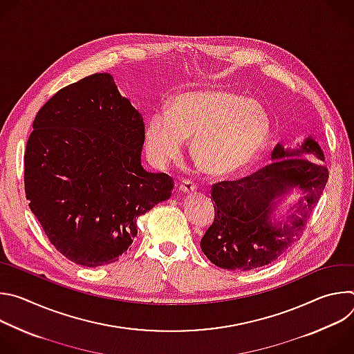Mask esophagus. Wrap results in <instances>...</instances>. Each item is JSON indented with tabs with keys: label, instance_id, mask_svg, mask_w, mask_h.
I'll return each instance as SVG.
<instances>
[{
	"label": "esophagus",
	"instance_id": "esophagus-1",
	"mask_svg": "<svg viewBox=\"0 0 354 354\" xmlns=\"http://www.w3.org/2000/svg\"><path fill=\"white\" fill-rule=\"evenodd\" d=\"M179 189H180L183 193L190 194V193H193V192L197 189V185H196L193 180H190V179H183L182 183H180V186H179Z\"/></svg>",
	"mask_w": 354,
	"mask_h": 354
}]
</instances>
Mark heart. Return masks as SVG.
<instances>
[{
  "mask_svg": "<svg viewBox=\"0 0 354 354\" xmlns=\"http://www.w3.org/2000/svg\"><path fill=\"white\" fill-rule=\"evenodd\" d=\"M272 129L266 109L224 89L178 95L168 112L151 115L145 148L158 165L176 160L192 140L196 164L207 174L227 176L248 168L262 153Z\"/></svg>",
  "mask_w": 354,
  "mask_h": 354,
  "instance_id": "1",
  "label": "heart"
}]
</instances>
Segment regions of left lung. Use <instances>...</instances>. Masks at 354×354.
Masks as SVG:
<instances>
[{"instance_id": "left-lung-1", "label": "left lung", "mask_w": 354, "mask_h": 354, "mask_svg": "<svg viewBox=\"0 0 354 354\" xmlns=\"http://www.w3.org/2000/svg\"><path fill=\"white\" fill-rule=\"evenodd\" d=\"M301 152L311 153L316 161L286 157ZM272 158L280 160L249 176L212 186L214 221L200 248L221 269L252 270L274 262L304 232L325 189L329 171L318 162L324 161V153L313 138L292 153L277 144ZM295 185L306 193L305 198L283 226H272V200Z\"/></svg>"}]
</instances>
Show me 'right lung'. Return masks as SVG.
Listing matches in <instances>:
<instances>
[{"mask_svg": "<svg viewBox=\"0 0 354 354\" xmlns=\"http://www.w3.org/2000/svg\"><path fill=\"white\" fill-rule=\"evenodd\" d=\"M142 116L108 73L62 88L39 109L24 156L29 207L68 261L104 266L137 236V218L174 179L141 167Z\"/></svg>", "mask_w": 354, "mask_h": 354, "instance_id": "right-lung-1", "label": "right lung"}]
</instances>
